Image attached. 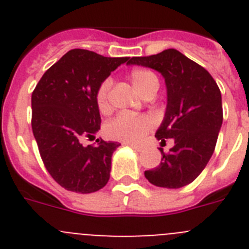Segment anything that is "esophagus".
<instances>
[{
	"instance_id": "34e87169",
	"label": "esophagus",
	"mask_w": 249,
	"mask_h": 249,
	"mask_svg": "<svg viewBox=\"0 0 249 249\" xmlns=\"http://www.w3.org/2000/svg\"><path fill=\"white\" fill-rule=\"evenodd\" d=\"M127 144H128L129 147H132L133 149H136V151H138V152H141L142 149H143V146H140V144H133V143H127Z\"/></svg>"
}]
</instances>
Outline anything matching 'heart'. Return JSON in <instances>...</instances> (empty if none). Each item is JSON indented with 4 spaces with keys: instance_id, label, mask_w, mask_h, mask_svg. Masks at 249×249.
<instances>
[{
    "instance_id": "b5f03b06",
    "label": "heart",
    "mask_w": 249,
    "mask_h": 249,
    "mask_svg": "<svg viewBox=\"0 0 249 249\" xmlns=\"http://www.w3.org/2000/svg\"><path fill=\"white\" fill-rule=\"evenodd\" d=\"M128 78L136 91L143 97L148 93H156L160 87L158 77L147 68H133L128 73ZM109 87L111 82L106 80L98 86L96 91V105L101 113H108L111 111ZM153 127L155 120L151 116L121 113L106 124V135L111 140L122 141L127 143H138Z\"/></svg>"
}]
</instances>
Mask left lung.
<instances>
[{
    "instance_id": "8db88e82",
    "label": "left lung",
    "mask_w": 249,
    "mask_h": 249,
    "mask_svg": "<svg viewBox=\"0 0 249 249\" xmlns=\"http://www.w3.org/2000/svg\"><path fill=\"white\" fill-rule=\"evenodd\" d=\"M128 63L153 68L164 77L167 108L156 137L162 143L166 138L175 141L167 153L160 148V166L146 171L144 176L157 187L187 186L201 175L214 152L223 121L218 86L206 68L175 48L132 57Z\"/></svg>"
}]
</instances>
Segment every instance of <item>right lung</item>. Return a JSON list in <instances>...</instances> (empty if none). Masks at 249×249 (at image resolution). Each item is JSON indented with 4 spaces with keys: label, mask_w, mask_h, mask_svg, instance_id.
<instances>
[{
    "label": "right lung",
    "mask_w": 249,
    "mask_h": 249,
    "mask_svg": "<svg viewBox=\"0 0 249 249\" xmlns=\"http://www.w3.org/2000/svg\"><path fill=\"white\" fill-rule=\"evenodd\" d=\"M128 57H103L87 50L68 51L51 66L32 92V132L46 169L65 190L92 193L107 184L117 142L97 140L98 86Z\"/></svg>",
    "instance_id": "right-lung-1"
}]
</instances>
